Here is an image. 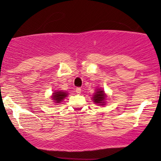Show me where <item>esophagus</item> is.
<instances>
[{
  "instance_id": "obj_1",
  "label": "esophagus",
  "mask_w": 161,
  "mask_h": 161,
  "mask_svg": "<svg viewBox=\"0 0 161 161\" xmlns=\"http://www.w3.org/2000/svg\"><path fill=\"white\" fill-rule=\"evenodd\" d=\"M76 93H77V94H80L81 93V88L80 87H77L76 88Z\"/></svg>"
}]
</instances>
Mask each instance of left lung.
I'll list each match as a JSON object with an SVG mask.
<instances>
[{"instance_id":"left-lung-1","label":"left lung","mask_w":161,"mask_h":161,"mask_svg":"<svg viewBox=\"0 0 161 161\" xmlns=\"http://www.w3.org/2000/svg\"><path fill=\"white\" fill-rule=\"evenodd\" d=\"M106 97L107 95L104 93V91L103 90L97 89L96 91V93H95L94 96L92 97V101H94V103H97V104L99 105H105V103H106Z\"/></svg>"}]
</instances>
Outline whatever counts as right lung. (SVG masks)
<instances>
[{
  "instance_id": "obj_1",
  "label": "right lung",
  "mask_w": 161,
  "mask_h": 161,
  "mask_svg": "<svg viewBox=\"0 0 161 161\" xmlns=\"http://www.w3.org/2000/svg\"><path fill=\"white\" fill-rule=\"evenodd\" d=\"M67 96V93L65 92V91H54V93H53L51 97H52L53 101L55 103H60V102L63 101V100Z\"/></svg>"
}]
</instances>
